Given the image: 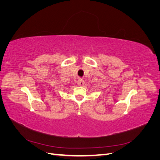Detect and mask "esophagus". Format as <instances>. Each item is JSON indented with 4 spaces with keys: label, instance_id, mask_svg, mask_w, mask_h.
<instances>
[{
    "label": "esophagus",
    "instance_id": "1",
    "mask_svg": "<svg viewBox=\"0 0 160 160\" xmlns=\"http://www.w3.org/2000/svg\"><path fill=\"white\" fill-rule=\"evenodd\" d=\"M84 81L83 80V79H79L78 80V85H79V86H83V85H84Z\"/></svg>",
    "mask_w": 160,
    "mask_h": 160
}]
</instances>
